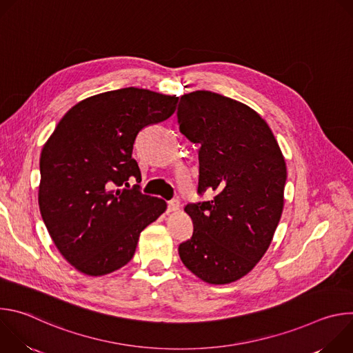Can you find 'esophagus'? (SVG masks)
I'll return each mask as SVG.
<instances>
[{"instance_id":"esophagus-1","label":"esophagus","mask_w":353,"mask_h":353,"mask_svg":"<svg viewBox=\"0 0 353 353\" xmlns=\"http://www.w3.org/2000/svg\"><path fill=\"white\" fill-rule=\"evenodd\" d=\"M179 208H180V201L179 199H172V201H169L168 203V210H169V212H176V211H179Z\"/></svg>"}]
</instances>
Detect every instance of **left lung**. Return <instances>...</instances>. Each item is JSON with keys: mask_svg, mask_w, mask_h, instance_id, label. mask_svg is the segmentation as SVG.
Returning <instances> with one entry per match:
<instances>
[{"mask_svg": "<svg viewBox=\"0 0 353 353\" xmlns=\"http://www.w3.org/2000/svg\"><path fill=\"white\" fill-rule=\"evenodd\" d=\"M180 132L199 145L196 192L187 204L191 239L179 245L183 264L208 283H230L268 250L283 210L286 163L268 124L226 96L195 90L180 97Z\"/></svg>", "mask_w": 353, "mask_h": 353, "instance_id": "left-lung-1", "label": "left lung"}]
</instances>
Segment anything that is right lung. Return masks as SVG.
Instances as JSON below:
<instances>
[{"mask_svg": "<svg viewBox=\"0 0 353 353\" xmlns=\"http://www.w3.org/2000/svg\"><path fill=\"white\" fill-rule=\"evenodd\" d=\"M179 97L138 88L90 96L71 108L40 155L39 208L63 257L78 271L106 275L134 256L141 232L166 210L130 187L138 132L168 120Z\"/></svg>", "mask_w": 353, "mask_h": 353, "instance_id": "1", "label": "right lung"}]
</instances>
